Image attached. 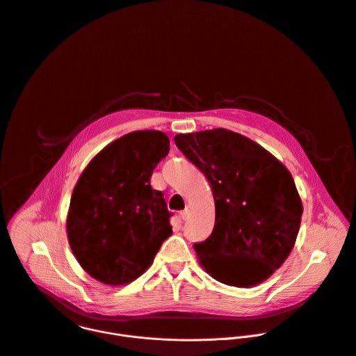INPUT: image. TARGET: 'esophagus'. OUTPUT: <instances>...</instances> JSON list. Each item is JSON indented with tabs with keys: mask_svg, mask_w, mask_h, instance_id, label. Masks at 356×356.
Returning a JSON list of instances; mask_svg holds the SVG:
<instances>
[{
	"mask_svg": "<svg viewBox=\"0 0 356 356\" xmlns=\"http://www.w3.org/2000/svg\"><path fill=\"white\" fill-rule=\"evenodd\" d=\"M190 212H191V209H190V207H186V209L184 211H181L180 212V218L183 219V220H186V219H188V216H190Z\"/></svg>",
	"mask_w": 356,
	"mask_h": 356,
	"instance_id": "1",
	"label": "esophagus"
}]
</instances>
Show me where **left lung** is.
Instances as JSON below:
<instances>
[{"instance_id": "1", "label": "left lung", "mask_w": 356, "mask_h": 356, "mask_svg": "<svg viewBox=\"0 0 356 356\" xmlns=\"http://www.w3.org/2000/svg\"><path fill=\"white\" fill-rule=\"evenodd\" d=\"M177 148L208 179L216 218L195 243L202 268L234 287L262 283L290 255L302 204L287 168L252 140L213 129L175 137Z\"/></svg>"}]
</instances>
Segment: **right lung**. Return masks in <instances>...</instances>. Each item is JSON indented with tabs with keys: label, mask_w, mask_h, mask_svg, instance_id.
<instances>
[{
	"label": "right lung",
	"mask_w": 356,
	"mask_h": 356,
	"mask_svg": "<svg viewBox=\"0 0 356 356\" xmlns=\"http://www.w3.org/2000/svg\"><path fill=\"white\" fill-rule=\"evenodd\" d=\"M168 152L165 133L133 131L105 147L81 173L66 230L76 259L95 280L111 286L136 280L172 234L173 213L149 184Z\"/></svg>",
	"instance_id": "obj_1"
}]
</instances>
